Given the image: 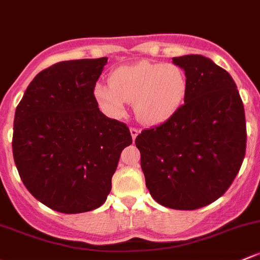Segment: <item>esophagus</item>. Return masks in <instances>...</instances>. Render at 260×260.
Masks as SVG:
<instances>
[{
    "label": "esophagus",
    "mask_w": 260,
    "mask_h": 260,
    "mask_svg": "<svg viewBox=\"0 0 260 260\" xmlns=\"http://www.w3.org/2000/svg\"><path fill=\"white\" fill-rule=\"evenodd\" d=\"M129 132H131V136H132V139H133V141H135L136 137H137V136H138L139 129H137V128L131 127V128H129Z\"/></svg>",
    "instance_id": "34e87169"
}]
</instances>
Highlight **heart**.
Here are the masks:
<instances>
[{
  "label": "heart",
  "instance_id": "1",
  "mask_svg": "<svg viewBox=\"0 0 260 260\" xmlns=\"http://www.w3.org/2000/svg\"><path fill=\"white\" fill-rule=\"evenodd\" d=\"M188 81L177 64L141 61L114 70L111 83H97L94 97L108 113L122 116L128 102L144 124L154 125L171 118L184 102Z\"/></svg>",
  "mask_w": 260,
  "mask_h": 260
}]
</instances>
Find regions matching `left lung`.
<instances>
[{
  "instance_id": "1",
  "label": "left lung",
  "mask_w": 260,
  "mask_h": 260,
  "mask_svg": "<svg viewBox=\"0 0 260 260\" xmlns=\"http://www.w3.org/2000/svg\"><path fill=\"white\" fill-rule=\"evenodd\" d=\"M188 81L184 105L136 138L146 185L172 209L208 206L231 187L245 154V114L236 82L201 54L173 57Z\"/></svg>"
}]
</instances>
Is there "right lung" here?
<instances>
[{
    "label": "right lung",
    "mask_w": 260,
    "mask_h": 260,
    "mask_svg": "<svg viewBox=\"0 0 260 260\" xmlns=\"http://www.w3.org/2000/svg\"><path fill=\"white\" fill-rule=\"evenodd\" d=\"M107 57L63 61L28 84L13 122V159L37 201L66 214L102 206L123 148L124 123L98 108L93 91Z\"/></svg>",
    "instance_id": "obj_1"
}]
</instances>
